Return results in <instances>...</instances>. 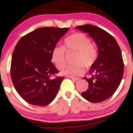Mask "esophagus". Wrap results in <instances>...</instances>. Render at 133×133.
Returning <instances> with one entry per match:
<instances>
[{
  "label": "esophagus",
  "instance_id": "34e87169",
  "mask_svg": "<svg viewBox=\"0 0 133 133\" xmlns=\"http://www.w3.org/2000/svg\"><path fill=\"white\" fill-rule=\"evenodd\" d=\"M70 78H71L72 80H73V81H78L79 79V78H74V77H70Z\"/></svg>",
  "mask_w": 133,
  "mask_h": 133
}]
</instances>
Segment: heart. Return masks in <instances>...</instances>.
Returning <instances> with one entry per match:
<instances>
[{
    "mask_svg": "<svg viewBox=\"0 0 133 133\" xmlns=\"http://www.w3.org/2000/svg\"><path fill=\"white\" fill-rule=\"evenodd\" d=\"M76 51L75 56V64L63 67L65 64V49ZM97 57V49L89 37L81 32H76L65 38L64 46H56L53 49L51 54L52 62L56 68L62 70V74L68 77L80 76L84 68H89L95 63Z\"/></svg>",
    "mask_w": 133,
    "mask_h": 133,
    "instance_id": "1",
    "label": "heart"
}]
</instances>
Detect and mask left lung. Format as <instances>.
Returning <instances> with one entry per match:
<instances>
[{"label":"left lung","instance_id":"obj_1","mask_svg":"<svg viewBox=\"0 0 133 133\" xmlns=\"http://www.w3.org/2000/svg\"><path fill=\"white\" fill-rule=\"evenodd\" d=\"M76 29L88 33L98 48V56L89 70L91 76L83 77L89 83V88L81 95L91 103H101L113 95L123 78L124 63L121 51L115 39L99 27L86 24Z\"/></svg>","mask_w":133,"mask_h":133}]
</instances>
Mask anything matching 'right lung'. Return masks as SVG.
<instances>
[{"label":"right lung","mask_w":133,"mask_h":133,"mask_svg":"<svg viewBox=\"0 0 133 133\" xmlns=\"http://www.w3.org/2000/svg\"><path fill=\"white\" fill-rule=\"evenodd\" d=\"M69 28L41 27L18 41L14 50L10 76L20 96L32 105L45 106L54 99L64 77L51 62L53 49Z\"/></svg>","instance_id":"1"}]
</instances>
